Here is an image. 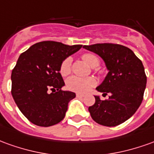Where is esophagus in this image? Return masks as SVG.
<instances>
[{"mask_svg": "<svg viewBox=\"0 0 154 154\" xmlns=\"http://www.w3.org/2000/svg\"><path fill=\"white\" fill-rule=\"evenodd\" d=\"M76 96L77 97H79V98H83L85 95L84 94H81V93H76Z\"/></svg>", "mask_w": 154, "mask_h": 154, "instance_id": "1", "label": "esophagus"}]
</instances>
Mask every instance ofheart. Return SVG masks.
<instances>
[{"mask_svg":"<svg viewBox=\"0 0 154 154\" xmlns=\"http://www.w3.org/2000/svg\"><path fill=\"white\" fill-rule=\"evenodd\" d=\"M83 60L91 67H96L99 65V59L98 58L91 54H85L81 56ZM71 63L72 58L67 57L63 59V62L60 64L59 72L62 76H66L71 72ZM96 84L95 79L93 77H78L73 75L66 80V87L69 91L79 92V93H85L94 87Z\"/></svg>","mask_w":154,"mask_h":154,"instance_id":"1","label":"heart"}]
</instances>
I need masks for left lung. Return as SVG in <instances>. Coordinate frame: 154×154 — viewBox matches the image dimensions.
I'll return each mask as SVG.
<instances>
[{
    "label": "left lung",
    "instance_id": "8db88e82",
    "mask_svg": "<svg viewBox=\"0 0 154 154\" xmlns=\"http://www.w3.org/2000/svg\"><path fill=\"white\" fill-rule=\"evenodd\" d=\"M84 48L98 54L109 70L96 90L110 94L101 100L95 95V102L89 107L92 119L100 125L116 127L135 113L143 99L147 76L142 61L130 48L114 43L85 45Z\"/></svg>",
    "mask_w": 154,
    "mask_h": 154
}]
</instances>
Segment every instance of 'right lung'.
Here are the masks:
<instances>
[{"label":"right lung","instance_id":"right-lung-1","mask_svg":"<svg viewBox=\"0 0 154 154\" xmlns=\"http://www.w3.org/2000/svg\"><path fill=\"white\" fill-rule=\"evenodd\" d=\"M81 47L43 41L19 56L11 72V95L19 110L32 123L50 127L64 118L68 104L75 93L61 90L64 82L59 68L63 59ZM49 89L52 93L47 92Z\"/></svg>","mask_w":154,"mask_h":154}]
</instances>
